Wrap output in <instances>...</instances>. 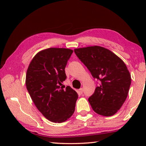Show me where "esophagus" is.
Listing matches in <instances>:
<instances>
[{
  "label": "esophagus",
  "mask_w": 146,
  "mask_h": 146,
  "mask_svg": "<svg viewBox=\"0 0 146 146\" xmlns=\"http://www.w3.org/2000/svg\"><path fill=\"white\" fill-rule=\"evenodd\" d=\"M79 92H80V93L82 94L83 93V89L82 88H80V90H79Z\"/></svg>",
  "instance_id": "34e87169"
}]
</instances>
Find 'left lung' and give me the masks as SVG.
<instances>
[{
  "instance_id": "obj_1",
  "label": "left lung",
  "mask_w": 146,
  "mask_h": 146,
  "mask_svg": "<svg viewBox=\"0 0 146 146\" xmlns=\"http://www.w3.org/2000/svg\"><path fill=\"white\" fill-rule=\"evenodd\" d=\"M77 57L99 85L88 98L97 114L110 117L122 107L127 97L131 78L124 62L108 49L95 46L75 49Z\"/></svg>"
}]
</instances>
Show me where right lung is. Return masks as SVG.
I'll use <instances>...</instances> for the list:
<instances>
[{
    "label": "right lung",
    "instance_id": "1",
    "mask_svg": "<svg viewBox=\"0 0 146 146\" xmlns=\"http://www.w3.org/2000/svg\"><path fill=\"white\" fill-rule=\"evenodd\" d=\"M73 52L66 48L44 49L34 56L27 70L26 85L29 95L39 111L53 122H63L75 111L77 93L70 86H62Z\"/></svg>",
    "mask_w": 146,
    "mask_h": 146
}]
</instances>
